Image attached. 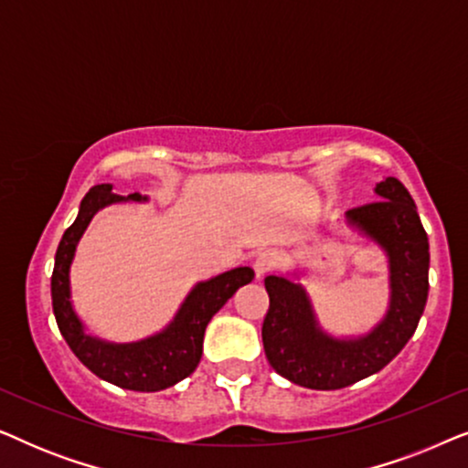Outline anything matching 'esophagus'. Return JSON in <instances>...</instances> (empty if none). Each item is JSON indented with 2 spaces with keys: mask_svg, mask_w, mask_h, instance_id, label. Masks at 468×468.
<instances>
[{
  "mask_svg": "<svg viewBox=\"0 0 468 468\" xmlns=\"http://www.w3.org/2000/svg\"><path fill=\"white\" fill-rule=\"evenodd\" d=\"M274 266H277V258H274L272 253H260L258 258L253 260V271H255V277L258 279H261L264 277V274H268V272H272L274 271Z\"/></svg>",
  "mask_w": 468,
  "mask_h": 468,
  "instance_id": "esophagus-1",
  "label": "esophagus"
}]
</instances>
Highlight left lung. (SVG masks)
Returning a JSON list of instances; mask_svg holds the SVG:
<instances>
[{"label": "left lung", "mask_w": 468, "mask_h": 468, "mask_svg": "<svg viewBox=\"0 0 468 468\" xmlns=\"http://www.w3.org/2000/svg\"><path fill=\"white\" fill-rule=\"evenodd\" d=\"M345 221L386 253L389 304L367 335L335 336L319 325L296 272L293 279L266 277L271 298L261 325L266 357L281 377L303 388L341 389L379 373L413 336L428 300V236L411 194L399 178L377 183L375 202L347 210Z\"/></svg>", "instance_id": "obj_1"}]
</instances>
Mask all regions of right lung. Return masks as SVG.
<instances>
[{"label": "right lung", "mask_w": 468, "mask_h": 468, "mask_svg": "<svg viewBox=\"0 0 468 468\" xmlns=\"http://www.w3.org/2000/svg\"><path fill=\"white\" fill-rule=\"evenodd\" d=\"M149 196L112 194L111 183L95 185L82 197L79 217L63 232V239L55 253V268L50 277V296L53 313L61 336L66 338L74 356L112 386L133 392H159L183 381L194 373L202 357V343L207 325L217 311L234 296L236 290L251 283L253 271L239 266L217 274L208 281H200L178 306L176 315L164 330L132 343H111L89 335L85 324L76 315L69 290V266H72L76 247L95 213L119 202H146Z\"/></svg>", "instance_id": "add662e5"}]
</instances>
